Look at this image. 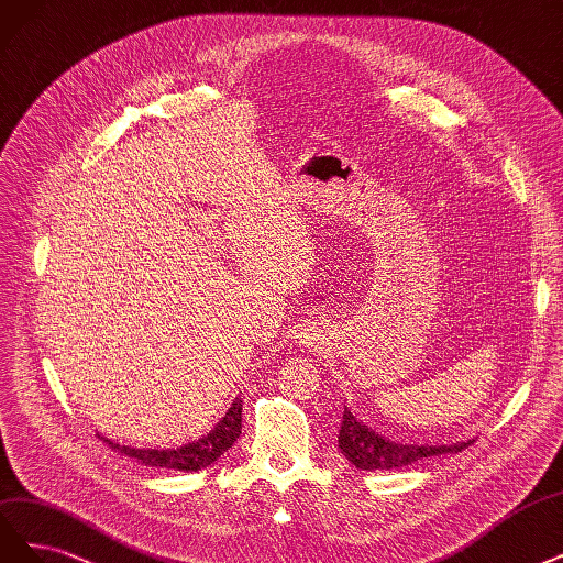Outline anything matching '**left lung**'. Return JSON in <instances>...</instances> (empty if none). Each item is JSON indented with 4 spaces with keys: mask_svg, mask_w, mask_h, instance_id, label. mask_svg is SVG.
Returning <instances> with one entry per match:
<instances>
[{
    "mask_svg": "<svg viewBox=\"0 0 563 563\" xmlns=\"http://www.w3.org/2000/svg\"><path fill=\"white\" fill-rule=\"evenodd\" d=\"M468 442H454V444H402L386 440L379 433L356 419L352 410H346L342 415V426H340V435H338V448L340 452L349 459L352 466L361 471H391V468H402V466H412V463L421 459H431L440 454H454L466 450Z\"/></svg>",
    "mask_w": 563,
    "mask_h": 563,
    "instance_id": "obj_1",
    "label": "left lung"
}]
</instances>
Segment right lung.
Masks as SVG:
<instances>
[{
  "mask_svg": "<svg viewBox=\"0 0 563 563\" xmlns=\"http://www.w3.org/2000/svg\"><path fill=\"white\" fill-rule=\"evenodd\" d=\"M242 433V400L235 398L228 407L223 419L200 440H192L177 450H137L128 444H115L107 440L113 450H119L123 456L144 463L151 468H169V471H202L211 466L223 452L232 448Z\"/></svg>",
  "mask_w": 563,
  "mask_h": 563,
  "instance_id": "obj_1",
  "label": "right lung"
}]
</instances>
